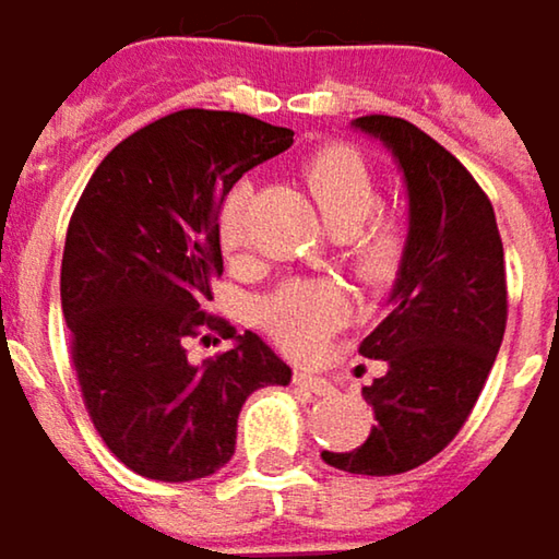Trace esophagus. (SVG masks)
Masks as SVG:
<instances>
[{
	"label": "esophagus",
	"mask_w": 559,
	"mask_h": 559,
	"mask_svg": "<svg viewBox=\"0 0 559 559\" xmlns=\"http://www.w3.org/2000/svg\"><path fill=\"white\" fill-rule=\"evenodd\" d=\"M294 383L297 386H304V390H310V393H317V396H330L332 390V381H326V378H320V374H313V371H297L294 374Z\"/></svg>",
	"instance_id": "1"
}]
</instances>
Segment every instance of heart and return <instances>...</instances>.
<instances>
[{
    "instance_id": "b5f03b06",
    "label": "heart",
    "mask_w": 559,
    "mask_h": 559,
    "mask_svg": "<svg viewBox=\"0 0 559 559\" xmlns=\"http://www.w3.org/2000/svg\"><path fill=\"white\" fill-rule=\"evenodd\" d=\"M304 181L323 224L335 236H345L358 275L368 281L390 278L403 255V229L390 217H371L378 204V188L365 163L345 146H326L307 163ZM242 207L246 194L236 191L221 221V236L227 249L242 246ZM345 294L326 281L287 284L265 304V323L294 352L317 348L320 338L345 320Z\"/></svg>"
}]
</instances>
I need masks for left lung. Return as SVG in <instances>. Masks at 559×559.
<instances>
[{"mask_svg":"<svg viewBox=\"0 0 559 559\" xmlns=\"http://www.w3.org/2000/svg\"><path fill=\"white\" fill-rule=\"evenodd\" d=\"M352 128L381 140L403 173L409 229L390 310L361 342L365 358L386 361L383 378L361 386L378 426L323 461L390 477L431 461L467 423L506 332V255L489 198L441 143L386 115Z\"/></svg>","mask_w":559,"mask_h":559,"instance_id":"8db88e82","label":"left lung"}]
</instances>
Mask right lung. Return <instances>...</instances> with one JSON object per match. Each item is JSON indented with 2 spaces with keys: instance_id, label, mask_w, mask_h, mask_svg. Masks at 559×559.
<instances>
[{
  "instance_id": "add662e5",
  "label": "right lung",
  "mask_w": 559,
  "mask_h": 559,
  "mask_svg": "<svg viewBox=\"0 0 559 559\" xmlns=\"http://www.w3.org/2000/svg\"><path fill=\"white\" fill-rule=\"evenodd\" d=\"M290 143L294 130L259 118L188 108L121 140L79 198L60 269L63 320L85 409L140 477L217 474L236 451L246 396L290 383L255 332L227 326L233 345L201 365L185 352V338L214 323L204 304L224 272V198Z\"/></svg>"
}]
</instances>
